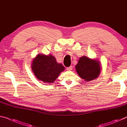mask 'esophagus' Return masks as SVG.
<instances>
[{
    "label": "esophagus",
    "instance_id": "esophagus-1",
    "mask_svg": "<svg viewBox=\"0 0 127 127\" xmlns=\"http://www.w3.org/2000/svg\"><path fill=\"white\" fill-rule=\"evenodd\" d=\"M72 69V66H70V67H68L66 68V70H67V71H71Z\"/></svg>",
    "mask_w": 127,
    "mask_h": 127
}]
</instances>
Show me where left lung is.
I'll use <instances>...</instances> for the list:
<instances>
[{
    "mask_svg": "<svg viewBox=\"0 0 127 127\" xmlns=\"http://www.w3.org/2000/svg\"><path fill=\"white\" fill-rule=\"evenodd\" d=\"M76 71L85 82H89L98 78L101 72V64L97 60L83 56L75 66Z\"/></svg>",
    "mask_w": 127,
    "mask_h": 127,
    "instance_id": "left-lung-1",
    "label": "left lung"
}]
</instances>
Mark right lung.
Instances as JSON below:
<instances>
[{
	"label": "right lung",
	"instance_id": "1",
	"mask_svg": "<svg viewBox=\"0 0 127 127\" xmlns=\"http://www.w3.org/2000/svg\"><path fill=\"white\" fill-rule=\"evenodd\" d=\"M32 69L38 80L50 84L54 82L65 67L61 64L57 63L52 55L39 54L32 60Z\"/></svg>",
	"mask_w": 127,
	"mask_h": 127
}]
</instances>
